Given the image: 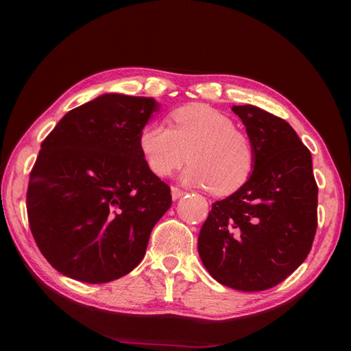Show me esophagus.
Returning a JSON list of instances; mask_svg holds the SVG:
<instances>
[{
	"instance_id": "1",
	"label": "esophagus",
	"mask_w": 351,
	"mask_h": 351,
	"mask_svg": "<svg viewBox=\"0 0 351 351\" xmlns=\"http://www.w3.org/2000/svg\"><path fill=\"white\" fill-rule=\"evenodd\" d=\"M184 195H185V191H184V190L178 189V187H171V199H173V200L182 197Z\"/></svg>"
}]
</instances>
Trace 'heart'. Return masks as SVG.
<instances>
[{
  "mask_svg": "<svg viewBox=\"0 0 351 351\" xmlns=\"http://www.w3.org/2000/svg\"><path fill=\"white\" fill-rule=\"evenodd\" d=\"M170 119L171 126L152 122L138 137L140 151L155 176H169L189 156L191 164L182 171V181L190 185L225 196L249 181L256 162L255 146L229 116L191 104L175 110Z\"/></svg>",
  "mask_w": 351,
  "mask_h": 351,
  "instance_id": "heart-1",
  "label": "heart"
}]
</instances>
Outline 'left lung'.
Masks as SVG:
<instances>
[{
	"instance_id": "1",
	"label": "left lung",
	"mask_w": 351,
	"mask_h": 351,
	"mask_svg": "<svg viewBox=\"0 0 351 351\" xmlns=\"http://www.w3.org/2000/svg\"><path fill=\"white\" fill-rule=\"evenodd\" d=\"M256 151L240 190L211 206L197 250L219 283L244 293L285 280L309 255L317 232L318 187L309 149L283 119L234 106Z\"/></svg>"
}]
</instances>
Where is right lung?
<instances>
[{"mask_svg":"<svg viewBox=\"0 0 351 351\" xmlns=\"http://www.w3.org/2000/svg\"><path fill=\"white\" fill-rule=\"evenodd\" d=\"M158 104L106 93L66 113L29 173L28 223L57 271L87 283L122 278L143 259L152 228L171 205L138 137Z\"/></svg>","mask_w":351,"mask_h":351,"instance_id":"add662e5","label":"right lung"}]
</instances>
